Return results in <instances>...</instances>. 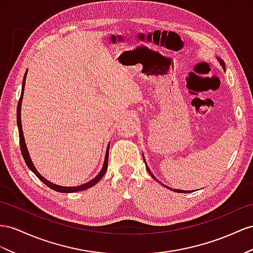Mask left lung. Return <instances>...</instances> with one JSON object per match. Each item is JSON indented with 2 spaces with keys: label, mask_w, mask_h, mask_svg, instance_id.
<instances>
[{
  "label": "left lung",
  "mask_w": 253,
  "mask_h": 253,
  "mask_svg": "<svg viewBox=\"0 0 253 253\" xmlns=\"http://www.w3.org/2000/svg\"><path fill=\"white\" fill-rule=\"evenodd\" d=\"M217 57V60L219 61V63H220V65H221V66H222V68L223 69H225V64H224V62L221 60V59H220V57L219 56H216ZM143 160H144V163H145V159H144V156H143ZM145 167H146V170H147V172L148 173H150L151 174V176L155 179V180H157V178L156 177H155L154 175H153V173L151 172V170L150 169H148V167H147V165H146V163H145ZM159 183V182H158ZM161 184V183H160ZM163 186H165L164 184H163ZM166 187V186H165ZM167 188H169V187H167ZM170 190H173V191H175V192H189V191H186V190H179V189H175V190H174V189H172V188H169Z\"/></svg>",
  "instance_id": "obj_1"
}]
</instances>
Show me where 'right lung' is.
I'll use <instances>...</instances> for the list:
<instances>
[{"mask_svg": "<svg viewBox=\"0 0 253 253\" xmlns=\"http://www.w3.org/2000/svg\"><path fill=\"white\" fill-rule=\"evenodd\" d=\"M27 74H28V70L25 71L24 77H23V82H22V89H21V96H20V99H19L18 102V107H17V125H18V130H19V140H20V148H21V153H22V156L23 159L25 161V164L29 167V169L33 172L35 175L40 178L43 184H46L49 188L53 189L57 192H63V193H70V192H77V191H82V190H85L87 188H90V187H93L94 185H96L97 183L99 182V180L103 177L105 175V173L108 169V160H109V147H110V143L107 146V151H106V156H105V161H103V166L101 168L100 172L97 174V175L93 178L90 179L89 182L80 185V186H75V187H65V186H60V185H56L49 182L48 179L44 178L42 175H41L40 172L36 170V168L33 164V161L31 159V156L29 154L28 151V147L27 144H25V140H24V135H23V130H22V124H21V105H22V99H23V93H24V86H25V79H27Z\"/></svg>", "mask_w": 253, "mask_h": 253, "instance_id": "right-lung-1", "label": "right lung"}]
</instances>
